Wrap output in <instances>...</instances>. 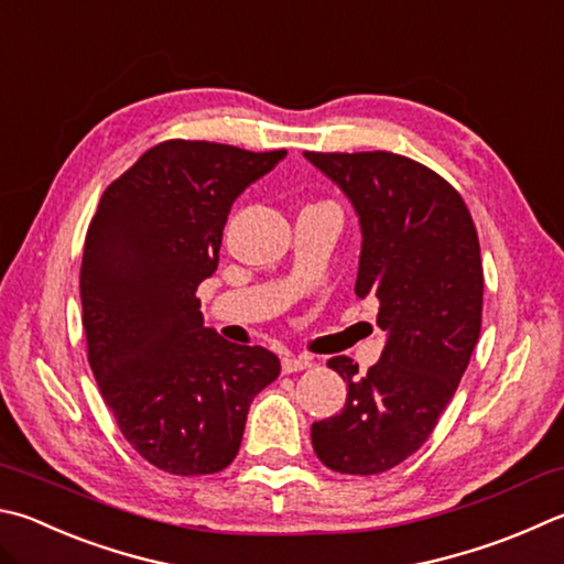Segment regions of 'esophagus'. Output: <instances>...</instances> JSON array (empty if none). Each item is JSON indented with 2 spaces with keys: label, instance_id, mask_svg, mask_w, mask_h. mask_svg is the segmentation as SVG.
I'll use <instances>...</instances> for the list:
<instances>
[{
  "label": "esophagus",
  "instance_id": "obj_1",
  "mask_svg": "<svg viewBox=\"0 0 564 564\" xmlns=\"http://www.w3.org/2000/svg\"><path fill=\"white\" fill-rule=\"evenodd\" d=\"M281 365H283V372L291 375V372L308 370V367L313 365V360H311V357H305V355H299V357H295V355H285Z\"/></svg>",
  "mask_w": 564,
  "mask_h": 564
}]
</instances>
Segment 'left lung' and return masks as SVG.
<instances>
[{"label":"left lung","mask_w":564,"mask_h":564,"mask_svg":"<svg viewBox=\"0 0 564 564\" xmlns=\"http://www.w3.org/2000/svg\"><path fill=\"white\" fill-rule=\"evenodd\" d=\"M360 217L355 293L380 301V362L357 375L350 357L327 367L347 382L340 414L311 429L327 468L372 476L432 436L480 335L484 263L460 194L434 170L394 152H303Z\"/></svg>","instance_id":"left-lung-1"}]
</instances>
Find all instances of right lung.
Returning a JSON list of instances; mask_svg holds the SVG:
<instances>
[{
  "label": "right lung",
  "instance_id": "add662e5",
  "mask_svg": "<svg viewBox=\"0 0 564 564\" xmlns=\"http://www.w3.org/2000/svg\"><path fill=\"white\" fill-rule=\"evenodd\" d=\"M285 158L165 140L108 184L80 263L88 362L128 444L160 470L207 476L239 454L253 397L281 375L259 345L204 327L234 199Z\"/></svg>",
  "mask_w": 564,
  "mask_h": 564
}]
</instances>
